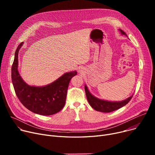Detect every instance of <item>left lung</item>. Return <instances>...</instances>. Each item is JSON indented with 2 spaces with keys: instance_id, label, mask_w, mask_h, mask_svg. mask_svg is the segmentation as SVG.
Listing matches in <instances>:
<instances>
[{
  "instance_id": "8db88e82",
  "label": "left lung",
  "mask_w": 155,
  "mask_h": 155,
  "mask_svg": "<svg viewBox=\"0 0 155 155\" xmlns=\"http://www.w3.org/2000/svg\"><path fill=\"white\" fill-rule=\"evenodd\" d=\"M119 31H120L122 35H124L127 36V35L123 31H122L121 29H119ZM85 91L88 102L91 105V107L95 110L102 112H110L120 109V107H123L131 101L133 96L132 95L129 97L127 99L120 102H110L96 98L88 91L86 85H85Z\"/></svg>"
}]
</instances>
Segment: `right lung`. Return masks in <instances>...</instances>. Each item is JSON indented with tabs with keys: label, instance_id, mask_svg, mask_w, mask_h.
<instances>
[{
	"label": "right lung",
	"instance_id": "right-lung-1",
	"mask_svg": "<svg viewBox=\"0 0 155 155\" xmlns=\"http://www.w3.org/2000/svg\"><path fill=\"white\" fill-rule=\"evenodd\" d=\"M22 45L21 42L17 48L12 66V82L15 94L24 106L31 112L43 116L54 114L63 108L70 81L77 72L64 73L54 82L44 87L28 85L18 70V53Z\"/></svg>",
	"mask_w": 155,
	"mask_h": 155
}]
</instances>
